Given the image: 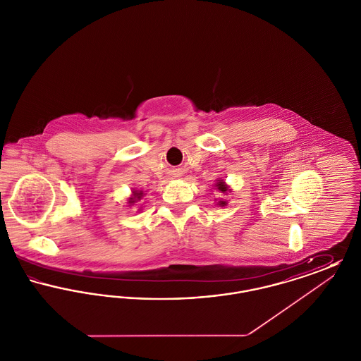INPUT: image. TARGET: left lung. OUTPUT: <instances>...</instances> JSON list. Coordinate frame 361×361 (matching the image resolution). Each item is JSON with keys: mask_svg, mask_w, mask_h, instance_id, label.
I'll return each instance as SVG.
<instances>
[{"mask_svg": "<svg viewBox=\"0 0 361 361\" xmlns=\"http://www.w3.org/2000/svg\"><path fill=\"white\" fill-rule=\"evenodd\" d=\"M215 189L216 190H219V193H222V195H227V193H230L231 192V188L226 184V181H224V178H218L216 180V183H215ZM215 202H216V206L224 207L227 204V202L224 200V199H215Z\"/></svg>", "mask_w": 361, "mask_h": 361, "instance_id": "left-lung-1", "label": "left lung"}]
</instances>
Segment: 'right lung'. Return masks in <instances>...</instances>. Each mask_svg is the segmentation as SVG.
Instances as JSON below:
<instances>
[{"label": "right lung", "instance_id": "obj_1", "mask_svg": "<svg viewBox=\"0 0 361 361\" xmlns=\"http://www.w3.org/2000/svg\"><path fill=\"white\" fill-rule=\"evenodd\" d=\"M145 196V193H143V190H137V189H133L131 190V196L127 199V207H133L137 202H140V199Z\"/></svg>", "mask_w": 361, "mask_h": 361}]
</instances>
